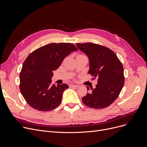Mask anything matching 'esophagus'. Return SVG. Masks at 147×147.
Listing matches in <instances>:
<instances>
[{"label": "esophagus", "mask_w": 147, "mask_h": 147, "mask_svg": "<svg viewBox=\"0 0 147 147\" xmlns=\"http://www.w3.org/2000/svg\"><path fill=\"white\" fill-rule=\"evenodd\" d=\"M69 86L70 88H78L79 87V86L74 85V84H69Z\"/></svg>", "instance_id": "1"}]
</instances>
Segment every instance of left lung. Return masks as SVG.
I'll return each instance as SVG.
<instances>
[{
	"label": "left lung",
	"mask_w": 147,
	"mask_h": 147,
	"mask_svg": "<svg viewBox=\"0 0 147 147\" xmlns=\"http://www.w3.org/2000/svg\"><path fill=\"white\" fill-rule=\"evenodd\" d=\"M89 59L88 74L98 78L95 89L82 98L90 108L101 109L110 106L119 96L125 83L124 69L120 59L110 49L94 43H76ZM88 90L89 89L86 86Z\"/></svg>",
	"instance_id": "obj_1"
}]
</instances>
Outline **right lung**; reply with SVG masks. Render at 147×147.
Returning <instances> with one entry per match:
<instances>
[{"mask_svg": "<svg viewBox=\"0 0 147 147\" xmlns=\"http://www.w3.org/2000/svg\"><path fill=\"white\" fill-rule=\"evenodd\" d=\"M78 48L69 43H52L29 54L20 74V89L27 104L34 109L49 111L61 102L67 84H52L53 71L63 59Z\"/></svg>", "mask_w": 147, "mask_h": 147, "instance_id": "obj_1", "label": "right lung"}]
</instances>
